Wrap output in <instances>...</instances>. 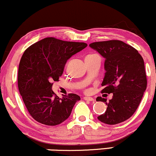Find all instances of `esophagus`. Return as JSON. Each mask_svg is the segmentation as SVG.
I'll use <instances>...</instances> for the list:
<instances>
[{
  "mask_svg": "<svg viewBox=\"0 0 156 156\" xmlns=\"http://www.w3.org/2000/svg\"><path fill=\"white\" fill-rule=\"evenodd\" d=\"M84 100H85V101H94V98H91V97H87V96H85V97H84Z\"/></svg>",
  "mask_w": 156,
  "mask_h": 156,
  "instance_id": "esophagus-1",
  "label": "esophagus"
}]
</instances>
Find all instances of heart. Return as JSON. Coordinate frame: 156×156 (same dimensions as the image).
Returning a JSON list of instances; mask_svg holds the SVG:
<instances>
[{"instance_id":"1","label":"heart","mask_w":156,"mask_h":156,"mask_svg":"<svg viewBox=\"0 0 156 156\" xmlns=\"http://www.w3.org/2000/svg\"><path fill=\"white\" fill-rule=\"evenodd\" d=\"M87 57H90V58H100V57L96 54H91V55H88Z\"/></svg>"}]
</instances>
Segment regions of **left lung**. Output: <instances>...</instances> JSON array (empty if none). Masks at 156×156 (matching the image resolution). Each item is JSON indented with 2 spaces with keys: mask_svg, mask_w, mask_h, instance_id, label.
I'll use <instances>...</instances> for the list:
<instances>
[{
  "mask_svg": "<svg viewBox=\"0 0 156 156\" xmlns=\"http://www.w3.org/2000/svg\"><path fill=\"white\" fill-rule=\"evenodd\" d=\"M105 58L106 70L101 93H113L112 98L98 97L107 106L101 122L115 125L131 118L140 105L147 87L144 60L136 49L119 40L93 42L89 44Z\"/></svg>",
  "mask_w": 156,
  "mask_h": 156,
  "instance_id": "left-lung-1",
  "label": "left lung"
}]
</instances>
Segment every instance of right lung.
I'll return each mask as SVG.
<instances>
[{
	"label": "right lung",
	"mask_w": 156,
	"mask_h": 156,
	"mask_svg": "<svg viewBox=\"0 0 156 156\" xmlns=\"http://www.w3.org/2000/svg\"><path fill=\"white\" fill-rule=\"evenodd\" d=\"M87 46L84 42L47 37L24 52L18 69V88L29 114L35 120L53 126L70 116L80 97L69 93L60 98L52 91V82L59 81L67 60Z\"/></svg>",
	"instance_id": "add662e5"
}]
</instances>
